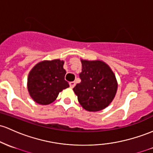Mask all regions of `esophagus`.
Instances as JSON below:
<instances>
[{
	"instance_id": "obj_1",
	"label": "esophagus",
	"mask_w": 153,
	"mask_h": 153,
	"mask_svg": "<svg viewBox=\"0 0 153 153\" xmlns=\"http://www.w3.org/2000/svg\"><path fill=\"white\" fill-rule=\"evenodd\" d=\"M75 82H74V81H73V82H70V88H74V86H75Z\"/></svg>"
}]
</instances>
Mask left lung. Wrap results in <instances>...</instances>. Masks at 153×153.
<instances>
[{
	"label": "left lung",
	"instance_id": "1",
	"mask_svg": "<svg viewBox=\"0 0 153 153\" xmlns=\"http://www.w3.org/2000/svg\"><path fill=\"white\" fill-rule=\"evenodd\" d=\"M81 80L73 88L85 110L97 112L108 106L115 97L117 83L110 67L102 61L82 60Z\"/></svg>",
	"mask_w": 153,
	"mask_h": 153
}]
</instances>
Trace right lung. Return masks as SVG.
I'll return each instance as SVG.
<instances>
[{
    "label": "right lung",
    "instance_id": "obj_1",
    "mask_svg": "<svg viewBox=\"0 0 153 153\" xmlns=\"http://www.w3.org/2000/svg\"><path fill=\"white\" fill-rule=\"evenodd\" d=\"M63 65L64 62L59 59L43 61L30 71L27 88L35 102L43 105L51 104L60 91L70 86L65 80L66 71Z\"/></svg>",
    "mask_w": 153,
    "mask_h": 153
}]
</instances>
